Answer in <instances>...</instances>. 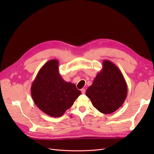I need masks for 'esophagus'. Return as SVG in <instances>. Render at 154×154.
Returning a JSON list of instances; mask_svg holds the SVG:
<instances>
[{"instance_id": "obj_1", "label": "esophagus", "mask_w": 154, "mask_h": 154, "mask_svg": "<svg viewBox=\"0 0 154 154\" xmlns=\"http://www.w3.org/2000/svg\"><path fill=\"white\" fill-rule=\"evenodd\" d=\"M81 92H82V94H85V88H82Z\"/></svg>"}]
</instances>
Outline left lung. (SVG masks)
<instances>
[{
  "mask_svg": "<svg viewBox=\"0 0 154 154\" xmlns=\"http://www.w3.org/2000/svg\"><path fill=\"white\" fill-rule=\"evenodd\" d=\"M127 91L122 72L114 63L104 60L103 68L87 89L86 96L100 112L111 114L122 106Z\"/></svg>",
  "mask_w": 154,
  "mask_h": 154,
  "instance_id": "1",
  "label": "left lung"
}]
</instances>
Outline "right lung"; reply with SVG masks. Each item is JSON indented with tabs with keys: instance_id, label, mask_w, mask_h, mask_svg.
<instances>
[{
	"instance_id": "1",
	"label": "right lung",
	"mask_w": 154,
	"mask_h": 154,
	"mask_svg": "<svg viewBox=\"0 0 154 154\" xmlns=\"http://www.w3.org/2000/svg\"><path fill=\"white\" fill-rule=\"evenodd\" d=\"M31 92L38 109L51 117L58 118L71 107L81 94L76 85L60 75L58 60H51L39 70L32 82Z\"/></svg>"
}]
</instances>
